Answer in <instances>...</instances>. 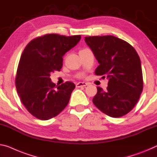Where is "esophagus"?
<instances>
[{
  "instance_id": "obj_1",
  "label": "esophagus",
  "mask_w": 157,
  "mask_h": 157,
  "mask_svg": "<svg viewBox=\"0 0 157 157\" xmlns=\"http://www.w3.org/2000/svg\"><path fill=\"white\" fill-rule=\"evenodd\" d=\"M87 85H88V83L83 82H78L76 84L77 87H82V86H86Z\"/></svg>"
}]
</instances>
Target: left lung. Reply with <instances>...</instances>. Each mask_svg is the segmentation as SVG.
<instances>
[{
	"label": "left lung",
	"mask_w": 157,
	"mask_h": 157,
	"mask_svg": "<svg viewBox=\"0 0 157 157\" xmlns=\"http://www.w3.org/2000/svg\"><path fill=\"white\" fill-rule=\"evenodd\" d=\"M99 66L96 75L108 79L105 91L98 86L93 103L112 117L128 113L143 91V79L140 57L127 42L113 36L85 37Z\"/></svg>",
	"instance_id": "8db88e82"
}]
</instances>
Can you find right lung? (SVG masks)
I'll list each match as a JSON object with an SVG mask.
<instances>
[{"label":"right lung","mask_w":157,"mask_h":157,"mask_svg":"<svg viewBox=\"0 0 157 157\" xmlns=\"http://www.w3.org/2000/svg\"><path fill=\"white\" fill-rule=\"evenodd\" d=\"M81 36L47 34L33 39L25 47L17 71V91L25 108L32 115L48 120L68 105L75 85L66 82L61 85L49 78L60 71L63 56L79 43Z\"/></svg>","instance_id":"right-lung-1"}]
</instances>
